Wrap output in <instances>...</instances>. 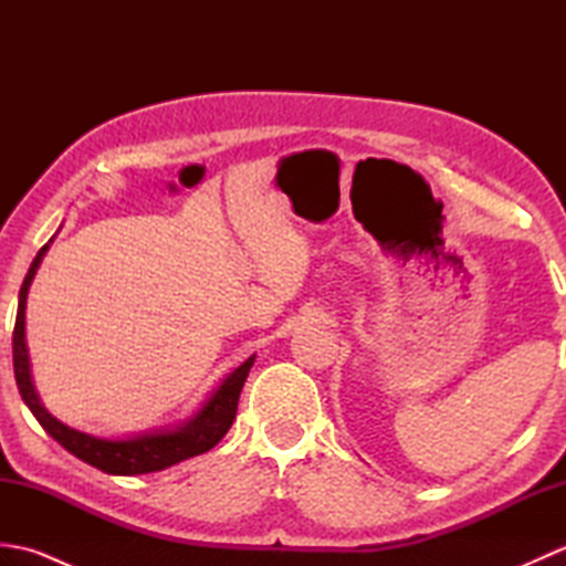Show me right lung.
Instances as JSON below:
<instances>
[{"mask_svg":"<svg viewBox=\"0 0 566 566\" xmlns=\"http://www.w3.org/2000/svg\"><path fill=\"white\" fill-rule=\"evenodd\" d=\"M45 250L48 245L39 250V255H35V260L31 262L27 280L21 284L11 350H14V377H17L21 399L31 408V413L43 426L48 436L63 444V448L70 454H75L77 460L97 467L106 474H122V476L160 472L165 467H172L177 462L189 460V457H197L201 452L211 450L213 444L226 436L228 428L233 426L240 391H243V384L248 379L252 363H255V357H248L245 363L233 371V375H228L211 399L203 403L201 411L191 418L189 423H185L177 430L148 432V436H138L128 440H102V438L87 436V432H80L75 428H67L65 423H60L57 418H53L45 411L33 389L27 340H23V311H27V294H29L33 274L39 270V264L45 255Z\"/></svg>","mask_w":566,"mask_h":566,"instance_id":"1","label":"right lung"}]
</instances>
